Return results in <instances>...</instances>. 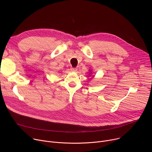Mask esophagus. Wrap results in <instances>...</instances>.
<instances>
[{"label": "esophagus", "mask_w": 152, "mask_h": 152, "mask_svg": "<svg viewBox=\"0 0 152 152\" xmlns=\"http://www.w3.org/2000/svg\"><path fill=\"white\" fill-rule=\"evenodd\" d=\"M70 70H71V71H72V72H76L77 70V68H73V67H72V68L70 69Z\"/></svg>", "instance_id": "esophagus-1"}]
</instances>
